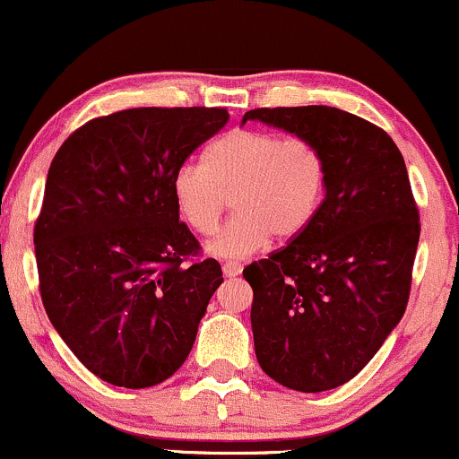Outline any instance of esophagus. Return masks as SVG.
Masks as SVG:
<instances>
[{
    "label": "esophagus",
    "mask_w": 459,
    "mask_h": 459,
    "mask_svg": "<svg viewBox=\"0 0 459 459\" xmlns=\"http://www.w3.org/2000/svg\"><path fill=\"white\" fill-rule=\"evenodd\" d=\"M222 270H224L226 276L233 278V276H239V273L244 272V265H241L239 261H226L222 265Z\"/></svg>",
    "instance_id": "obj_1"
}]
</instances>
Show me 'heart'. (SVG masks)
<instances>
[{"label": "heart", "instance_id": "1", "mask_svg": "<svg viewBox=\"0 0 459 459\" xmlns=\"http://www.w3.org/2000/svg\"><path fill=\"white\" fill-rule=\"evenodd\" d=\"M328 166L313 142L263 129H233L207 146L203 166L183 163L172 177L181 218L200 235L218 229L230 196L237 213L209 250L247 256L273 235L291 239L308 229L325 196Z\"/></svg>", "mask_w": 459, "mask_h": 459}]
</instances>
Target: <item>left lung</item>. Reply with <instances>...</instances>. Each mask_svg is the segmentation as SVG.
I'll return each mask as SVG.
<instances>
[{
  "label": "left lung",
  "instance_id": "left-lung-1",
  "mask_svg": "<svg viewBox=\"0 0 459 459\" xmlns=\"http://www.w3.org/2000/svg\"><path fill=\"white\" fill-rule=\"evenodd\" d=\"M313 142L325 198L298 237L244 270L263 371L321 393L350 382L403 317L420 222L405 161L386 131L328 105L259 108L244 120Z\"/></svg>",
  "mask_w": 459,
  "mask_h": 459
}]
</instances>
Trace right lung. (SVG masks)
I'll return each mask as SVG.
<instances>
[{
  "label": "right lung",
  "mask_w": 459,
  "mask_h": 459,
  "mask_svg": "<svg viewBox=\"0 0 459 459\" xmlns=\"http://www.w3.org/2000/svg\"><path fill=\"white\" fill-rule=\"evenodd\" d=\"M222 108H134L88 120L56 152L34 224L43 307L88 371L149 388L186 362L222 267L194 261L172 177Z\"/></svg>",
  "instance_id": "obj_1"
}]
</instances>
